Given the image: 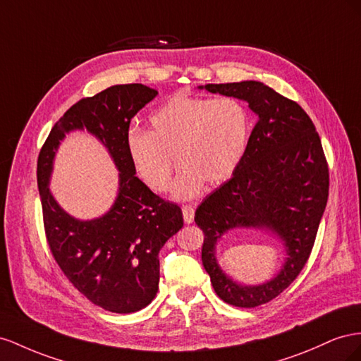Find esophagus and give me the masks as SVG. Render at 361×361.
<instances>
[{"mask_svg": "<svg viewBox=\"0 0 361 361\" xmlns=\"http://www.w3.org/2000/svg\"><path fill=\"white\" fill-rule=\"evenodd\" d=\"M181 210H183L184 222H186V224H192V222H193V218H195V209H193V205H190V204L183 205Z\"/></svg>", "mask_w": 361, "mask_h": 361, "instance_id": "1", "label": "esophagus"}]
</instances>
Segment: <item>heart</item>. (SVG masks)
I'll use <instances>...</instances> for the list:
<instances>
[{"label": "heart", "instance_id": "heart-1", "mask_svg": "<svg viewBox=\"0 0 361 361\" xmlns=\"http://www.w3.org/2000/svg\"><path fill=\"white\" fill-rule=\"evenodd\" d=\"M151 130L131 128L126 148L137 177L156 192L168 190L175 166L181 164L172 192L189 200L230 178L240 164L251 135V115L233 97L178 92L149 116Z\"/></svg>", "mask_w": 361, "mask_h": 361}]
</instances>
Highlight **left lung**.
<instances>
[{
	"mask_svg": "<svg viewBox=\"0 0 361 361\" xmlns=\"http://www.w3.org/2000/svg\"><path fill=\"white\" fill-rule=\"evenodd\" d=\"M204 87L246 101L259 116L233 177L195 212L204 233L201 260L216 295L230 305L254 308L283 293L310 257L328 201V163L314 123L298 102L260 81ZM235 226L267 228L283 240L288 260L274 281L240 286L220 271L215 242Z\"/></svg>",
	"mask_w": 361,
	"mask_h": 361,
	"instance_id": "8db88e82",
	"label": "left lung"
}]
</instances>
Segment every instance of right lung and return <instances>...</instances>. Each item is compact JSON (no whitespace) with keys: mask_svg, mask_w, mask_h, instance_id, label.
<instances>
[{"mask_svg":"<svg viewBox=\"0 0 361 361\" xmlns=\"http://www.w3.org/2000/svg\"><path fill=\"white\" fill-rule=\"evenodd\" d=\"M156 95V89L133 83L80 99L54 123L37 159V188L51 254L81 295L111 313L139 312L156 298L159 252L183 226L181 209L142 183L127 156L131 118ZM83 128L105 143L121 172L116 204L94 221L72 219L47 189L59 140L71 129Z\"/></svg>","mask_w":361,"mask_h":361,"instance_id":"obj_1","label":"right lung"}]
</instances>
